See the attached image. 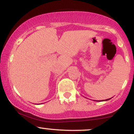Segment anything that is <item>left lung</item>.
<instances>
[{"label": "left lung", "mask_w": 134, "mask_h": 134, "mask_svg": "<svg viewBox=\"0 0 134 134\" xmlns=\"http://www.w3.org/2000/svg\"><path fill=\"white\" fill-rule=\"evenodd\" d=\"M111 98H110V99H105V100H102V101H107V100H109V99H111ZM101 101L100 100H99V101Z\"/></svg>", "instance_id": "left-lung-1"}]
</instances>
